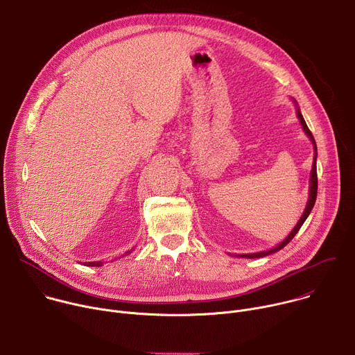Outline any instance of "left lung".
Here are the masks:
<instances>
[{
  "mask_svg": "<svg viewBox=\"0 0 355 355\" xmlns=\"http://www.w3.org/2000/svg\"><path fill=\"white\" fill-rule=\"evenodd\" d=\"M295 103V105H296V101H293ZM296 114H297V118H299V122H300V125H302V128H303V130H305V133L309 136V139L312 140V143H313V147H315V159H313V166H312V171H311V188H309V199H308V204H306V208H305V212H303V215L300 216V219H299V222L296 223V226L293 227V230L288 234V237L284 240V241H281L278 245H275V247H272V248H270V250H267V251H260V252H252V254H236V256H239V257H241V259H260V257H266V256H268V254H272V252H277L278 250H281V248H284L293 237H295V234L299 232V229L302 227V225L305 223V220L308 219V216H309V214L312 212V209H313V207H315V202H316V196H318V171H316V157H318V148H316V141H315V137H313V135H312V132L309 130V128H308V125H306V122H305V119H303V116H302V114H300V111H299V108L296 107Z\"/></svg>",
  "mask_w": 355,
  "mask_h": 355,
  "instance_id": "left-lung-1",
  "label": "left lung"
}]
</instances>
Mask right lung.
I'll return each instance as SVG.
<instances>
[{
	"instance_id": "obj_1",
	"label": "right lung",
	"mask_w": 355,
	"mask_h": 355,
	"mask_svg": "<svg viewBox=\"0 0 355 355\" xmlns=\"http://www.w3.org/2000/svg\"><path fill=\"white\" fill-rule=\"evenodd\" d=\"M132 251H126L125 252V256H128V254H130ZM85 266H88V267H101L103 266V261H89V263H84Z\"/></svg>"
}]
</instances>
